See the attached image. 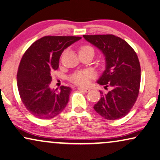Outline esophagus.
Masks as SVG:
<instances>
[{
  "mask_svg": "<svg viewBox=\"0 0 160 160\" xmlns=\"http://www.w3.org/2000/svg\"><path fill=\"white\" fill-rule=\"evenodd\" d=\"M78 90H79V91L87 93V92H88L90 91V88H78Z\"/></svg>",
  "mask_w": 160,
  "mask_h": 160,
  "instance_id": "esophagus-1",
  "label": "esophagus"
}]
</instances>
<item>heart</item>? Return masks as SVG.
<instances>
[{"label":"heart","mask_w":160,"mask_h":160,"mask_svg":"<svg viewBox=\"0 0 160 160\" xmlns=\"http://www.w3.org/2000/svg\"><path fill=\"white\" fill-rule=\"evenodd\" d=\"M93 51V48L90 46H83L79 49V53L85 52V51ZM94 73L91 70H82L76 72L69 77V80L75 84L82 85H87L90 82V80L93 78Z\"/></svg>","instance_id":"b5f03b06"}]
</instances>
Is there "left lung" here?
<instances>
[{
  "instance_id": "1",
  "label": "left lung",
  "mask_w": 160,
  "mask_h": 160,
  "mask_svg": "<svg viewBox=\"0 0 160 160\" xmlns=\"http://www.w3.org/2000/svg\"><path fill=\"white\" fill-rule=\"evenodd\" d=\"M105 57L106 69L98 80L99 85L111 88L107 93L100 91L101 98L94 109L106 120L125 117L138 98L141 67L136 53L125 40L113 35H83Z\"/></svg>"
}]
</instances>
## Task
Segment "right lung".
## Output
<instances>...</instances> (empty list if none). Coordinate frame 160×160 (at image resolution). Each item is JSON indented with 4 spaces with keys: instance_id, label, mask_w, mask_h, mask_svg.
Masks as SVG:
<instances>
[{
    "instance_id": "right-lung-1",
    "label": "right lung",
    "mask_w": 160,
    "mask_h": 160,
    "mask_svg": "<svg viewBox=\"0 0 160 160\" xmlns=\"http://www.w3.org/2000/svg\"><path fill=\"white\" fill-rule=\"evenodd\" d=\"M75 36H45L29 47L20 62L17 86L22 102L30 114L42 120L59 114L69 102L71 88L51 90V73L58 68L64 49L80 40Z\"/></svg>"
}]
</instances>
